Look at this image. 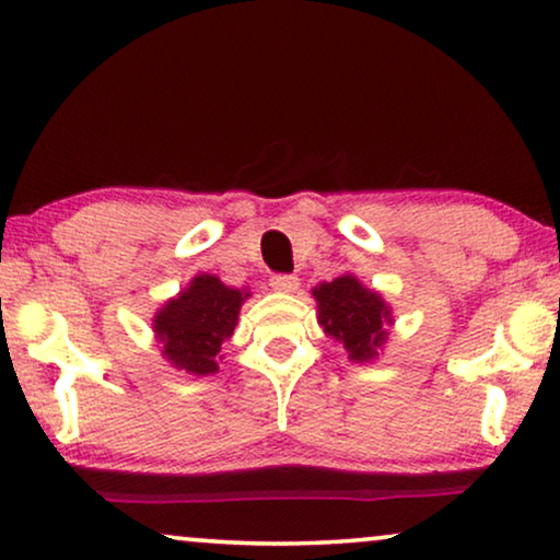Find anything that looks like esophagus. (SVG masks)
<instances>
[{
    "instance_id": "1",
    "label": "esophagus",
    "mask_w": 560,
    "mask_h": 560,
    "mask_svg": "<svg viewBox=\"0 0 560 560\" xmlns=\"http://www.w3.org/2000/svg\"><path fill=\"white\" fill-rule=\"evenodd\" d=\"M270 285L275 290H280V293H293V290H298V278H295V275H288V272H278V275H272V278H270Z\"/></svg>"
}]
</instances>
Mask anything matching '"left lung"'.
Masks as SVG:
<instances>
[{"label":"left lung","instance_id":"obj_1","mask_svg":"<svg viewBox=\"0 0 560 560\" xmlns=\"http://www.w3.org/2000/svg\"><path fill=\"white\" fill-rule=\"evenodd\" d=\"M318 301V324L331 339L345 345L352 360L368 362L375 358V350L386 342V324L390 311L381 295L362 288L352 275L322 282L314 290Z\"/></svg>","mask_w":560,"mask_h":560}]
</instances>
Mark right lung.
Masks as SVG:
<instances>
[{"label":"right lung","instance_id":"add662e5","mask_svg":"<svg viewBox=\"0 0 560 560\" xmlns=\"http://www.w3.org/2000/svg\"><path fill=\"white\" fill-rule=\"evenodd\" d=\"M249 293L226 288L213 275H198L179 298L166 303L154 318L164 358L192 375L218 370L221 345L234 334L238 308Z\"/></svg>","mask_w":560,"mask_h":560}]
</instances>
